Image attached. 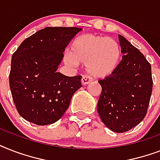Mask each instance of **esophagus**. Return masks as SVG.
Listing matches in <instances>:
<instances>
[{
	"label": "esophagus",
	"mask_w": 160,
	"mask_h": 160,
	"mask_svg": "<svg viewBox=\"0 0 160 160\" xmlns=\"http://www.w3.org/2000/svg\"><path fill=\"white\" fill-rule=\"evenodd\" d=\"M90 82H91V80H90L88 76H83L82 79H81V83H82L83 85H88V84H90Z\"/></svg>",
	"instance_id": "1"
}]
</instances>
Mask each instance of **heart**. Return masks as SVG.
<instances>
[{
    "instance_id": "obj_1",
    "label": "heart",
    "mask_w": 160,
    "mask_h": 160,
    "mask_svg": "<svg viewBox=\"0 0 160 160\" xmlns=\"http://www.w3.org/2000/svg\"><path fill=\"white\" fill-rule=\"evenodd\" d=\"M121 56V47L116 40L86 34L72 41L65 60L72 66L85 63V70L91 76L105 78L116 71Z\"/></svg>"
}]
</instances>
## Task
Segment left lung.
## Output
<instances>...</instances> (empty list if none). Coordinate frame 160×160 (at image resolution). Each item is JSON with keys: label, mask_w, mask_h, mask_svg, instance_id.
Returning a JSON list of instances; mask_svg holds the SVG:
<instances>
[{"label": "left lung", "mask_w": 160, "mask_h": 160, "mask_svg": "<svg viewBox=\"0 0 160 160\" xmlns=\"http://www.w3.org/2000/svg\"><path fill=\"white\" fill-rule=\"evenodd\" d=\"M123 59L113 75L99 80L98 113L112 131L126 132L144 119L153 89L151 65L140 51L119 35Z\"/></svg>", "instance_id": "1"}]
</instances>
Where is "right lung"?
I'll return each instance as SVG.
<instances>
[{
  "mask_svg": "<svg viewBox=\"0 0 160 160\" xmlns=\"http://www.w3.org/2000/svg\"><path fill=\"white\" fill-rule=\"evenodd\" d=\"M78 27H46L26 38L14 52L9 83L17 111L37 124H53L70 105L80 89L81 75L57 72L63 52L78 32Z\"/></svg>",
  "mask_w": 160,
  "mask_h": 160,
  "instance_id": "1",
  "label": "right lung"
}]
</instances>
